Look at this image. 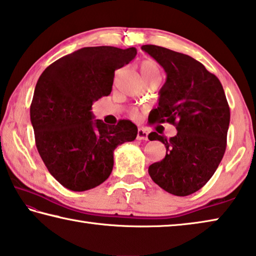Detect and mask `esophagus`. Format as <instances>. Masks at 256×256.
<instances>
[{
    "instance_id": "1",
    "label": "esophagus",
    "mask_w": 256,
    "mask_h": 256,
    "mask_svg": "<svg viewBox=\"0 0 256 256\" xmlns=\"http://www.w3.org/2000/svg\"><path fill=\"white\" fill-rule=\"evenodd\" d=\"M136 138L138 140H148V132L146 131L144 128H140L138 130V134H136Z\"/></svg>"
}]
</instances>
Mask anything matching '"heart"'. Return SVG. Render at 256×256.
Instances as JSON below:
<instances>
[{"instance_id":"b5f03b06","label":"heart","mask_w":256,"mask_h":256,"mask_svg":"<svg viewBox=\"0 0 256 256\" xmlns=\"http://www.w3.org/2000/svg\"><path fill=\"white\" fill-rule=\"evenodd\" d=\"M140 70L146 81L160 76V68L158 63L154 60H146L140 64ZM133 116H138V110L133 112Z\"/></svg>"}]
</instances>
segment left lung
<instances>
[{
    "mask_svg": "<svg viewBox=\"0 0 256 256\" xmlns=\"http://www.w3.org/2000/svg\"><path fill=\"white\" fill-rule=\"evenodd\" d=\"M141 50L167 74L150 120L177 130L170 138L149 134V140H159L167 150L162 162L150 164L149 175L166 192L190 196L208 183L226 151L230 120L226 94L218 78L190 56L156 45Z\"/></svg>",
    "mask_w": 256,
    "mask_h": 256,
    "instance_id": "8db88e82",
    "label": "left lung"
}]
</instances>
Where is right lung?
I'll list each match as a JSON object with an SVG mask.
<instances>
[{"label":"right lung","instance_id":"add662e5","mask_svg":"<svg viewBox=\"0 0 256 256\" xmlns=\"http://www.w3.org/2000/svg\"><path fill=\"white\" fill-rule=\"evenodd\" d=\"M136 50L84 47L45 68L37 81L32 120L38 152L50 175L82 192L104 183L114 166V150L136 138L138 128L120 120H94L92 106L112 92L115 70L136 58Z\"/></svg>","mask_w":256,"mask_h":256}]
</instances>
